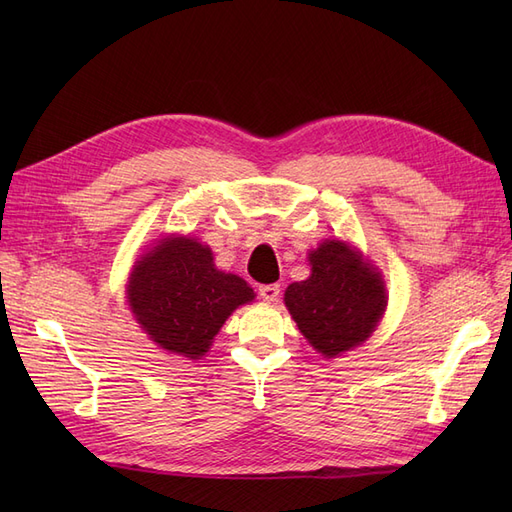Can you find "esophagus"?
<instances>
[{
  "label": "esophagus",
  "instance_id": "obj_1",
  "mask_svg": "<svg viewBox=\"0 0 512 512\" xmlns=\"http://www.w3.org/2000/svg\"><path fill=\"white\" fill-rule=\"evenodd\" d=\"M258 294L262 301L273 303V301H277V297H280V284H262V286H258Z\"/></svg>",
  "mask_w": 512,
  "mask_h": 512
}]
</instances>
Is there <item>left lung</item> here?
<instances>
[{
    "instance_id": "obj_1",
    "label": "left lung",
    "mask_w": 512,
    "mask_h": 512,
    "mask_svg": "<svg viewBox=\"0 0 512 512\" xmlns=\"http://www.w3.org/2000/svg\"><path fill=\"white\" fill-rule=\"evenodd\" d=\"M312 275L284 292L299 331L320 354H342L376 331L386 309L380 271L346 241L327 239L309 252Z\"/></svg>"
}]
</instances>
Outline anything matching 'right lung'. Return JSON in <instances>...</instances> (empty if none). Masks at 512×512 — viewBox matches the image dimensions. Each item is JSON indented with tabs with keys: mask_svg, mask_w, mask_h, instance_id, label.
I'll list each match as a JSON object with an SVG mask.
<instances>
[{
	"mask_svg": "<svg viewBox=\"0 0 512 512\" xmlns=\"http://www.w3.org/2000/svg\"><path fill=\"white\" fill-rule=\"evenodd\" d=\"M243 277L213 265L209 245L192 237L160 239L130 273L128 303L141 329L160 348L200 359L226 318L254 301Z\"/></svg>",
	"mask_w": 512,
	"mask_h": 512,
	"instance_id": "1",
	"label": "right lung"
}]
</instances>
